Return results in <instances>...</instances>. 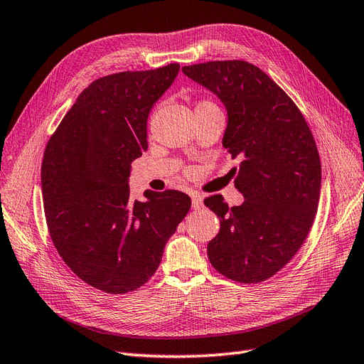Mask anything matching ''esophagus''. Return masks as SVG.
I'll use <instances>...</instances> for the list:
<instances>
[{
  "instance_id": "34e87169",
  "label": "esophagus",
  "mask_w": 364,
  "mask_h": 364,
  "mask_svg": "<svg viewBox=\"0 0 364 364\" xmlns=\"http://www.w3.org/2000/svg\"><path fill=\"white\" fill-rule=\"evenodd\" d=\"M192 207H193L195 210L203 207V196H200L199 193H193V195H192Z\"/></svg>"
}]
</instances>
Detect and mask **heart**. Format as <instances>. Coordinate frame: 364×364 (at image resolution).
<instances>
[{"label": "heart", "instance_id": "b5f03b06", "mask_svg": "<svg viewBox=\"0 0 364 364\" xmlns=\"http://www.w3.org/2000/svg\"><path fill=\"white\" fill-rule=\"evenodd\" d=\"M203 105H213L211 102H207V100H204V102H200L198 106H203Z\"/></svg>", "mask_w": 364, "mask_h": 364}]
</instances>
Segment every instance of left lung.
<instances>
[{
	"label": "left lung",
	"mask_w": 364,
	"mask_h": 364,
	"mask_svg": "<svg viewBox=\"0 0 364 364\" xmlns=\"http://www.w3.org/2000/svg\"><path fill=\"white\" fill-rule=\"evenodd\" d=\"M183 73L223 102V146L240 160L231 172L246 198L237 207L222 195L204 199L220 219L208 259L228 279L258 284L282 270L311 232L321 192L314 134L299 106L257 65L207 61L184 65Z\"/></svg>",
	"instance_id": "8db88e82"
}]
</instances>
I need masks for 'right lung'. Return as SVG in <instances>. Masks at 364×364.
<instances>
[{
  "instance_id": "right-lung-1",
  "label": "right lung",
  "mask_w": 364,
  "mask_h": 364,
  "mask_svg": "<svg viewBox=\"0 0 364 364\" xmlns=\"http://www.w3.org/2000/svg\"><path fill=\"white\" fill-rule=\"evenodd\" d=\"M178 70L171 63L92 80L46 145L42 192L52 243L80 280L107 294L150 280L192 205L178 191L133 200L127 183L132 161L148 148V114Z\"/></svg>"
}]
</instances>
